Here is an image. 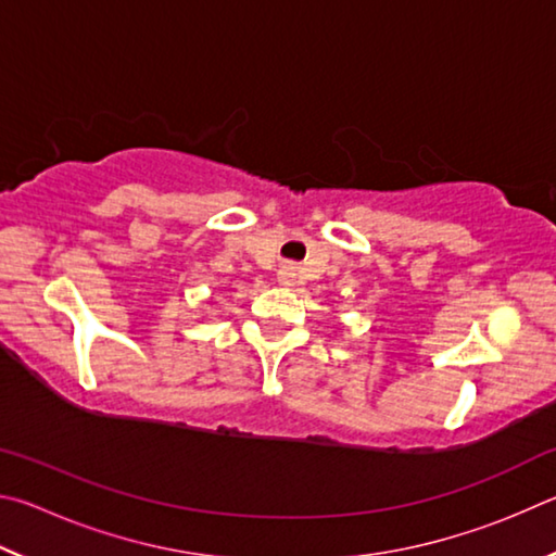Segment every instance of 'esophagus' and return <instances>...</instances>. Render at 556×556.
<instances>
[{
  "mask_svg": "<svg viewBox=\"0 0 556 556\" xmlns=\"http://www.w3.org/2000/svg\"><path fill=\"white\" fill-rule=\"evenodd\" d=\"M278 283L280 286H293L295 283V266H283L278 270Z\"/></svg>",
  "mask_w": 556,
  "mask_h": 556,
  "instance_id": "esophagus-1",
  "label": "esophagus"
}]
</instances>
